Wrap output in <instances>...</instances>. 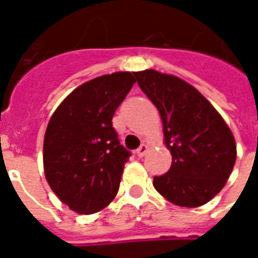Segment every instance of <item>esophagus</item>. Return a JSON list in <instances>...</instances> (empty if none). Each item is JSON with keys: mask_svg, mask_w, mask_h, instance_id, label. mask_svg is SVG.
Masks as SVG:
<instances>
[{"mask_svg": "<svg viewBox=\"0 0 258 258\" xmlns=\"http://www.w3.org/2000/svg\"><path fill=\"white\" fill-rule=\"evenodd\" d=\"M148 149H149V148H148V145H146V144H142V145H141L140 148H138V149L135 151V153H137V155H138L140 157H144L146 155Z\"/></svg>", "mask_w": 258, "mask_h": 258, "instance_id": "esophagus-1", "label": "esophagus"}]
</instances>
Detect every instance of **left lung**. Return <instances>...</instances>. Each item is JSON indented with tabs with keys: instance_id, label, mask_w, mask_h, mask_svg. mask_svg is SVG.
Masks as SVG:
<instances>
[{
	"instance_id": "obj_1",
	"label": "left lung",
	"mask_w": 258,
	"mask_h": 258,
	"mask_svg": "<svg viewBox=\"0 0 258 258\" xmlns=\"http://www.w3.org/2000/svg\"><path fill=\"white\" fill-rule=\"evenodd\" d=\"M138 85L160 113L164 142L173 163L153 177L168 202L199 207L227 184L236 162V144L221 114L195 87L157 70L134 73Z\"/></svg>"
}]
</instances>
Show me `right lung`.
Masks as SVG:
<instances>
[{"instance_id": "obj_1", "label": "right lung", "mask_w": 258, "mask_h": 258, "mask_svg": "<svg viewBox=\"0 0 258 258\" xmlns=\"http://www.w3.org/2000/svg\"><path fill=\"white\" fill-rule=\"evenodd\" d=\"M135 83L117 72L87 81L56 107L44 138V173L51 189L79 214L105 209L117 194L131 156L112 118Z\"/></svg>"}]
</instances>
